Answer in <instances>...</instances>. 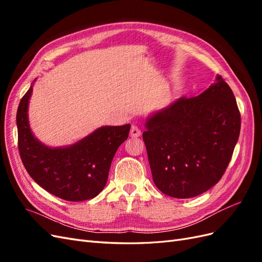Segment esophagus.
<instances>
[{
  "instance_id": "1",
  "label": "esophagus",
  "mask_w": 262,
  "mask_h": 262,
  "mask_svg": "<svg viewBox=\"0 0 262 262\" xmlns=\"http://www.w3.org/2000/svg\"><path fill=\"white\" fill-rule=\"evenodd\" d=\"M130 136L132 138H139L141 136V130L138 128L137 125H132L130 130Z\"/></svg>"
}]
</instances>
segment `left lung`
<instances>
[{
    "mask_svg": "<svg viewBox=\"0 0 262 262\" xmlns=\"http://www.w3.org/2000/svg\"><path fill=\"white\" fill-rule=\"evenodd\" d=\"M153 181L178 199L199 195L216 185L231 161L241 132V114L231 87L217 75L199 96L181 97L145 122Z\"/></svg>",
    "mask_w": 262,
    "mask_h": 262,
    "instance_id": "obj_1",
    "label": "left lung"
}]
</instances>
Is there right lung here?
I'll return each instance as SVG.
<instances>
[{
  "label": "right lung",
  "instance_id": "obj_1",
  "mask_svg": "<svg viewBox=\"0 0 262 262\" xmlns=\"http://www.w3.org/2000/svg\"><path fill=\"white\" fill-rule=\"evenodd\" d=\"M33 84L21 98L16 115L24 166L39 186L55 196L73 202L93 199L105 188L113 158L128 139L130 124L100 126L72 145L50 147L35 138L29 125Z\"/></svg>",
  "mask_w": 262,
  "mask_h": 262
}]
</instances>
